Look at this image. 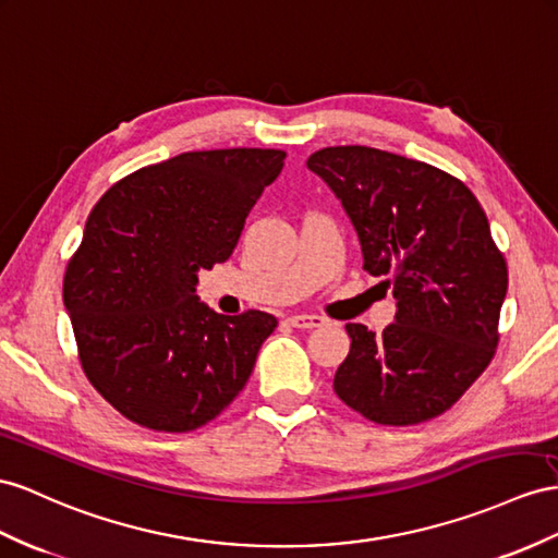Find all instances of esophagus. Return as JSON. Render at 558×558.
I'll return each mask as SVG.
<instances>
[{
  "mask_svg": "<svg viewBox=\"0 0 558 558\" xmlns=\"http://www.w3.org/2000/svg\"><path fill=\"white\" fill-rule=\"evenodd\" d=\"M288 323L292 327H302V330H313V327H323L325 318H320V316H306V313H299V316H290Z\"/></svg>",
  "mask_w": 558,
  "mask_h": 558,
  "instance_id": "1",
  "label": "esophagus"
}]
</instances>
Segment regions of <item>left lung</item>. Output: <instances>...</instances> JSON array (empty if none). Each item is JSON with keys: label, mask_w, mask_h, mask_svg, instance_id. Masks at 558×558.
I'll return each mask as SVG.
<instances>
[{"label": "left lung", "mask_w": 558, "mask_h": 558, "mask_svg": "<svg viewBox=\"0 0 558 558\" xmlns=\"http://www.w3.org/2000/svg\"><path fill=\"white\" fill-rule=\"evenodd\" d=\"M306 167L341 199L363 268L389 276L396 323H349L335 393L377 424L408 426L450 410L490 365L507 262L488 217L446 171L367 146L323 148Z\"/></svg>", "instance_id": "1"}]
</instances>
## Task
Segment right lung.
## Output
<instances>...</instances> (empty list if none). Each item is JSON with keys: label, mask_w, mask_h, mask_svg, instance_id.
<instances>
[{"label": "right lung", "mask_w": 558, "mask_h": 558, "mask_svg": "<svg viewBox=\"0 0 558 558\" xmlns=\"http://www.w3.org/2000/svg\"><path fill=\"white\" fill-rule=\"evenodd\" d=\"M282 150L181 153L98 199L63 280L82 369L126 420L193 432L245 389L278 320L221 316L195 294L197 270L233 254Z\"/></svg>", "instance_id": "add662e5"}]
</instances>
